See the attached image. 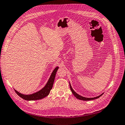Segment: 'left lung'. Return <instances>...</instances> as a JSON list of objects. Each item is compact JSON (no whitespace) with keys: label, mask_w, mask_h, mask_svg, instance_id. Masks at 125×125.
Returning a JSON list of instances; mask_svg holds the SVG:
<instances>
[{"label":"left lung","mask_w":125,"mask_h":125,"mask_svg":"<svg viewBox=\"0 0 125 125\" xmlns=\"http://www.w3.org/2000/svg\"><path fill=\"white\" fill-rule=\"evenodd\" d=\"M69 85H70V90L71 92H72V93L73 94L75 95V97L77 98L78 99H79V100H85V101H86V100H94V99H97V98H99L100 96H102V95L104 93H103V94H101L100 95H98V96L97 97H94V98H86V97H83L82 96V95L78 94H77V93L74 91V90H73V89L72 88V87H71V84L69 82Z\"/></svg>","instance_id":"left-lung-1"}]
</instances>
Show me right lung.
<instances>
[{"instance_id":"add662e5","label":"right lung","mask_w":125,"mask_h":125,"mask_svg":"<svg viewBox=\"0 0 125 125\" xmlns=\"http://www.w3.org/2000/svg\"><path fill=\"white\" fill-rule=\"evenodd\" d=\"M58 69V67H57L55 68V69L53 70L51 75H50L46 85L40 90H39V91L30 94H21V93L17 91V90L14 89L15 92L17 93V94L19 96H20L22 99L26 100H36L43 99V98H45L49 94L50 90L52 88L53 84H54L55 78V75L57 73Z\"/></svg>"}]
</instances>
